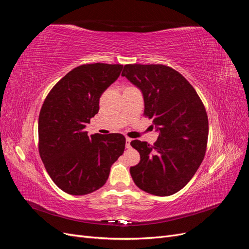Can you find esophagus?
I'll list each match as a JSON object with an SVG mask.
<instances>
[{
    "mask_svg": "<svg viewBox=\"0 0 249 249\" xmlns=\"http://www.w3.org/2000/svg\"><path fill=\"white\" fill-rule=\"evenodd\" d=\"M131 141H132L131 138L126 137V139H125V147L126 148H131Z\"/></svg>",
    "mask_w": 249,
    "mask_h": 249,
    "instance_id": "obj_1",
    "label": "esophagus"
}]
</instances>
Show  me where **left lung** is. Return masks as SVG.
<instances>
[{"label": "left lung", "mask_w": 249, "mask_h": 249, "mask_svg": "<svg viewBox=\"0 0 249 249\" xmlns=\"http://www.w3.org/2000/svg\"><path fill=\"white\" fill-rule=\"evenodd\" d=\"M142 92L144 114L159 137L149 145L133 140L140 162L130 168L134 183L158 196L179 191L193 178L206 154L209 123L205 107L182 74L162 64H126L122 73Z\"/></svg>", "instance_id": "1"}]
</instances>
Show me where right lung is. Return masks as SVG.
Returning a JSON list of instances; mask_svg holds the SVG:
<instances>
[{
    "instance_id": "add662e5",
    "label": "right lung",
    "mask_w": 249,
    "mask_h": 249,
    "mask_svg": "<svg viewBox=\"0 0 249 249\" xmlns=\"http://www.w3.org/2000/svg\"><path fill=\"white\" fill-rule=\"evenodd\" d=\"M122 64L81 65L48 94L38 119L39 154L49 176L71 195L91 193L105 185L113 163L124 154L122 134L88 136L85 132L100 97L122 72Z\"/></svg>"
}]
</instances>
